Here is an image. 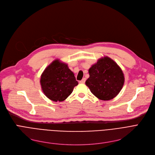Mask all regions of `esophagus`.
<instances>
[{
    "label": "esophagus",
    "mask_w": 155,
    "mask_h": 155,
    "mask_svg": "<svg viewBox=\"0 0 155 155\" xmlns=\"http://www.w3.org/2000/svg\"><path fill=\"white\" fill-rule=\"evenodd\" d=\"M85 82V78H84L82 80L80 81V84H84Z\"/></svg>",
    "instance_id": "esophagus-1"
}]
</instances>
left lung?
Instances as JSON below:
<instances>
[{
    "label": "left lung",
    "mask_w": 155,
    "mask_h": 155,
    "mask_svg": "<svg viewBox=\"0 0 155 155\" xmlns=\"http://www.w3.org/2000/svg\"><path fill=\"white\" fill-rule=\"evenodd\" d=\"M85 84L91 92L102 101L114 98L124 83V73L119 65L108 56L100 58L88 70Z\"/></svg>",
    "instance_id": "8db88e82"
}]
</instances>
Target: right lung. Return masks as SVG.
<instances>
[{"label": "right lung", "mask_w": 155, "mask_h": 155, "mask_svg": "<svg viewBox=\"0 0 155 155\" xmlns=\"http://www.w3.org/2000/svg\"><path fill=\"white\" fill-rule=\"evenodd\" d=\"M40 84L45 95L54 102L64 101L78 84L68 64L59 60H54L45 68Z\"/></svg>", "instance_id": "right-lung-1"}]
</instances>
